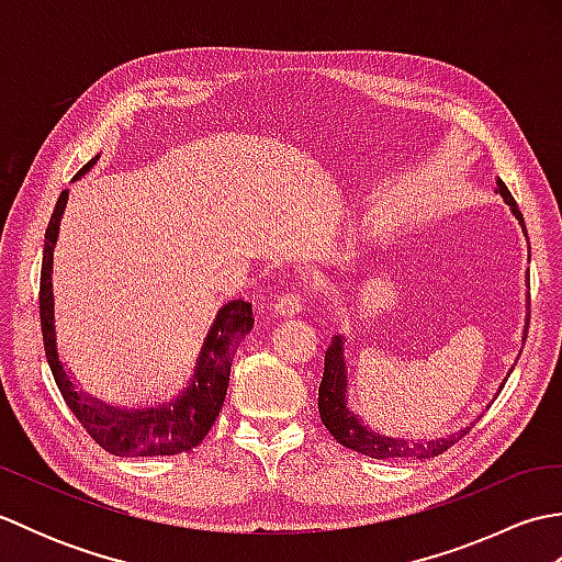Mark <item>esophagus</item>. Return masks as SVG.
I'll use <instances>...</instances> for the list:
<instances>
[{
  "label": "esophagus",
  "mask_w": 562,
  "mask_h": 562,
  "mask_svg": "<svg viewBox=\"0 0 562 562\" xmlns=\"http://www.w3.org/2000/svg\"><path fill=\"white\" fill-rule=\"evenodd\" d=\"M304 302H306V296L300 290H290V292H282L278 300H274L272 308H274V314H280V316H294L296 312H302Z\"/></svg>",
  "instance_id": "1"
}]
</instances>
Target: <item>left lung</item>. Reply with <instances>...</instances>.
I'll return each mask as SVG.
<instances>
[{
	"instance_id": "8db88e82",
	"label": "left lung",
	"mask_w": 562,
	"mask_h": 562,
	"mask_svg": "<svg viewBox=\"0 0 562 562\" xmlns=\"http://www.w3.org/2000/svg\"><path fill=\"white\" fill-rule=\"evenodd\" d=\"M497 183V193L505 198L507 205L515 212V217L524 226V217L517 207L515 198L503 183V178H495ZM529 328V326H527ZM505 386V384H503ZM499 386V389H503ZM345 389H348V372H345V357H342V338L336 336L333 345L326 352V362H324V379H321L318 386V413L321 420L328 427V432L336 437L342 447H348L352 451H360L364 457L372 459H396V457H415V459H429V457H439L445 453L449 447L457 445L461 437L473 427L459 429V432L449 435L447 439H432V441H405V439H391V437H381L372 429H367L360 417H355L350 413L348 403H345Z\"/></svg>"
}]
</instances>
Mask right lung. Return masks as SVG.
Wrapping results in <instances>:
<instances>
[{"label": "right lung", "mask_w": 562, "mask_h": 562, "mask_svg": "<svg viewBox=\"0 0 562 562\" xmlns=\"http://www.w3.org/2000/svg\"><path fill=\"white\" fill-rule=\"evenodd\" d=\"M97 159L99 157H93L75 178L87 173L97 164ZM67 190L59 193L50 224L45 229L38 296L45 357L59 393H63L69 411L75 413L89 437L105 451L115 453V457H169V453L198 447L207 437L222 411L236 348L254 328V308L244 300L229 302L220 308L205 342H202L193 381L183 391V396H178L169 405L121 411L77 391L57 357L53 312V250L59 232V220H63L67 205Z\"/></svg>", "instance_id": "add662e5"}]
</instances>
